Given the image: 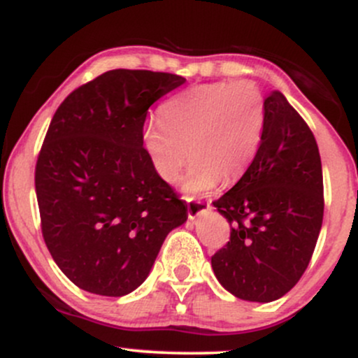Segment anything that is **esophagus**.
Listing matches in <instances>:
<instances>
[{"mask_svg":"<svg viewBox=\"0 0 358 358\" xmlns=\"http://www.w3.org/2000/svg\"><path fill=\"white\" fill-rule=\"evenodd\" d=\"M210 203H205V202H200V200H193V199H187V210H188V217L190 219H196L199 215H202V213L210 210Z\"/></svg>","mask_w":358,"mask_h":358,"instance_id":"obj_1","label":"esophagus"}]
</instances>
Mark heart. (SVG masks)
I'll use <instances>...</instances> for the list:
<instances>
[{"label":"heart","instance_id":"obj_1","mask_svg":"<svg viewBox=\"0 0 358 358\" xmlns=\"http://www.w3.org/2000/svg\"><path fill=\"white\" fill-rule=\"evenodd\" d=\"M266 127V102L250 80L190 87L163 102L159 119L143 133L155 171L175 182L192 155L183 190L202 195L225 178L234 182L256 158ZM191 151H187V148Z\"/></svg>","mask_w":358,"mask_h":358}]
</instances>
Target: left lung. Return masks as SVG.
<instances>
[{
  "mask_svg": "<svg viewBox=\"0 0 358 358\" xmlns=\"http://www.w3.org/2000/svg\"><path fill=\"white\" fill-rule=\"evenodd\" d=\"M266 127L256 158L213 207L227 219L231 241L212 256L217 279L245 301L285 296L303 276L323 222L318 145L281 92L264 99Z\"/></svg>",
  "mask_w": 358,
  "mask_h": 358,
  "instance_id": "left-lung-1",
  "label": "left lung"
}]
</instances>
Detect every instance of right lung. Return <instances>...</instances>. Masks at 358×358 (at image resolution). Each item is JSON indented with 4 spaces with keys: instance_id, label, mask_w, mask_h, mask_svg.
I'll return each instance as SVG.
<instances>
[{
    "instance_id": "1",
    "label": "right lung",
    "mask_w": 358,
    "mask_h": 358,
    "mask_svg": "<svg viewBox=\"0 0 358 358\" xmlns=\"http://www.w3.org/2000/svg\"><path fill=\"white\" fill-rule=\"evenodd\" d=\"M182 76L116 69L77 87L53 114L35 166L43 241L62 273L101 296L148 278L187 207L143 146L150 106Z\"/></svg>"
}]
</instances>
